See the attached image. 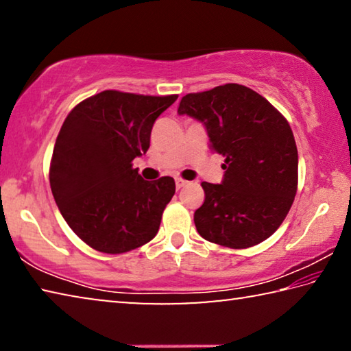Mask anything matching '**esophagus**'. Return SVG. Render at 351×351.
<instances>
[{"label":"esophagus","instance_id":"obj_1","mask_svg":"<svg viewBox=\"0 0 351 351\" xmlns=\"http://www.w3.org/2000/svg\"><path fill=\"white\" fill-rule=\"evenodd\" d=\"M175 182H176V189H178V190L182 189L184 186H187V181L182 180V178H176Z\"/></svg>","mask_w":351,"mask_h":351}]
</instances>
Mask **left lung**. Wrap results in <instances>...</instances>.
I'll use <instances>...</instances> for the list:
<instances>
[{
  "instance_id": "1",
  "label": "left lung",
  "mask_w": 351,
  "mask_h": 351,
  "mask_svg": "<svg viewBox=\"0 0 351 351\" xmlns=\"http://www.w3.org/2000/svg\"><path fill=\"white\" fill-rule=\"evenodd\" d=\"M178 114L203 123L210 150L226 158L221 184L201 182L206 199L193 215L198 234L232 249L269 239L297 192L299 156L287 119L239 83L187 94Z\"/></svg>"
}]
</instances>
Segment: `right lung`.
I'll list each match as a JSON object with an SVG mask.
<instances>
[{
    "label": "right lung",
    "instance_id": "obj_1",
    "mask_svg": "<svg viewBox=\"0 0 351 351\" xmlns=\"http://www.w3.org/2000/svg\"><path fill=\"white\" fill-rule=\"evenodd\" d=\"M176 99L108 90L64 119L52 153L51 190L64 221L96 251L128 252L158 234L175 180L144 181L132 161L145 154L154 121Z\"/></svg>",
    "mask_w": 351,
    "mask_h": 351
}]
</instances>
